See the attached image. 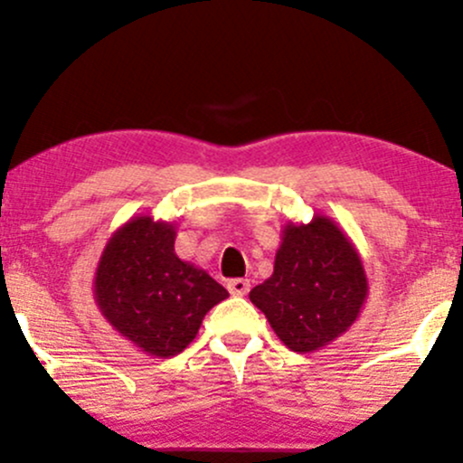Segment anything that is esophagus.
<instances>
[{
  "instance_id": "esophagus-1",
  "label": "esophagus",
  "mask_w": 463,
  "mask_h": 463,
  "mask_svg": "<svg viewBox=\"0 0 463 463\" xmlns=\"http://www.w3.org/2000/svg\"><path fill=\"white\" fill-rule=\"evenodd\" d=\"M226 288L232 297H243V294H248V289H250V281H248V279H231V281L226 283Z\"/></svg>"
}]
</instances>
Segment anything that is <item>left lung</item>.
<instances>
[{
  "mask_svg": "<svg viewBox=\"0 0 463 463\" xmlns=\"http://www.w3.org/2000/svg\"><path fill=\"white\" fill-rule=\"evenodd\" d=\"M367 274L349 237L329 217L283 228L274 272L250 301L292 352H317L352 327L367 298Z\"/></svg>",
  "mask_w": 463,
  "mask_h": 463,
  "instance_id": "left-lung-1",
  "label": "left lung"
}]
</instances>
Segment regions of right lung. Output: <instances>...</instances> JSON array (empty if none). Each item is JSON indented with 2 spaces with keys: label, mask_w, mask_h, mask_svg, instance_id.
I'll list each match as a JSON object with an SVG mask.
<instances>
[{
  "label": "right lung",
  "mask_w": 463,
  "mask_h": 463,
  "mask_svg": "<svg viewBox=\"0 0 463 463\" xmlns=\"http://www.w3.org/2000/svg\"><path fill=\"white\" fill-rule=\"evenodd\" d=\"M174 243V223L134 217L111 235L94 279V298L111 327L160 358L189 347L208 309L228 297L211 274L182 261Z\"/></svg>",
  "instance_id": "add662e5"
}]
</instances>
